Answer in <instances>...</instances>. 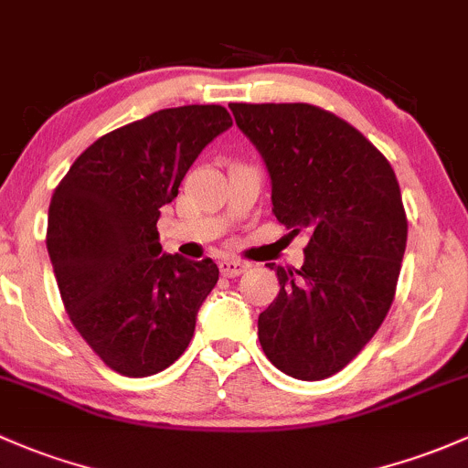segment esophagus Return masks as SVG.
I'll use <instances>...</instances> for the list:
<instances>
[{"label": "esophagus", "mask_w": 468, "mask_h": 468, "mask_svg": "<svg viewBox=\"0 0 468 468\" xmlns=\"http://www.w3.org/2000/svg\"><path fill=\"white\" fill-rule=\"evenodd\" d=\"M247 269L249 264L242 262V260H233V258L219 260V271L224 278H238V275H242Z\"/></svg>", "instance_id": "esophagus-1"}]
</instances>
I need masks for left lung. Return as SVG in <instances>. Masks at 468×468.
Segmentation results:
<instances>
[{
    "mask_svg": "<svg viewBox=\"0 0 468 468\" xmlns=\"http://www.w3.org/2000/svg\"><path fill=\"white\" fill-rule=\"evenodd\" d=\"M271 175L273 215L307 230L300 269L269 264L280 293L260 314L269 361L300 381L341 372L381 327L399 280L408 219L399 181L356 127L307 102H233Z\"/></svg>",
    "mask_w": 468,
    "mask_h": 468,
    "instance_id": "left-lung-1",
    "label": "left lung"
}]
</instances>
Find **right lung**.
I'll return each mask as SVG.
<instances>
[{"label":"right lung","instance_id":"add662e5","mask_svg":"<svg viewBox=\"0 0 468 468\" xmlns=\"http://www.w3.org/2000/svg\"><path fill=\"white\" fill-rule=\"evenodd\" d=\"M230 125L221 105L154 112L93 141L53 190L47 249L62 303L118 375L172 366L218 284L210 258L161 253L156 221L199 152Z\"/></svg>","mask_w":468,"mask_h":468}]
</instances>
